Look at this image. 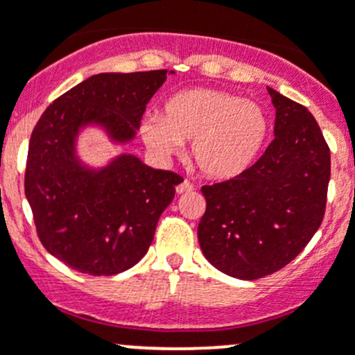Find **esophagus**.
<instances>
[{
    "mask_svg": "<svg viewBox=\"0 0 355 355\" xmlns=\"http://www.w3.org/2000/svg\"><path fill=\"white\" fill-rule=\"evenodd\" d=\"M192 191H194V185L187 180H184L182 184L177 185V194H187V192H192Z\"/></svg>",
    "mask_w": 355,
    "mask_h": 355,
    "instance_id": "obj_1",
    "label": "esophagus"
}]
</instances>
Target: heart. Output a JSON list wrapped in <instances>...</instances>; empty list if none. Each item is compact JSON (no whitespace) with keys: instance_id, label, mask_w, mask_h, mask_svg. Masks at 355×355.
Returning a JSON list of instances; mask_svg holds the SVG:
<instances>
[{"instance_id":"obj_1","label":"heart","mask_w":355,"mask_h":355,"mask_svg":"<svg viewBox=\"0 0 355 355\" xmlns=\"http://www.w3.org/2000/svg\"><path fill=\"white\" fill-rule=\"evenodd\" d=\"M270 130L257 103L218 89H191L166 101L161 114L142 118L144 144L170 157L191 142L194 163L206 177L230 180L245 173L263 151Z\"/></svg>"}]
</instances>
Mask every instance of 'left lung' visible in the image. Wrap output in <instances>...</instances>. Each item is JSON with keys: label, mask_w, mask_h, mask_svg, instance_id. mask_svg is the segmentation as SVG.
I'll return each instance as SVG.
<instances>
[{"label": "left lung", "mask_w": 355, "mask_h": 355, "mask_svg": "<svg viewBox=\"0 0 355 355\" xmlns=\"http://www.w3.org/2000/svg\"><path fill=\"white\" fill-rule=\"evenodd\" d=\"M275 139L239 177L204 185L206 213L198 227L204 257L239 280L282 270L323 221L330 149L313 114L268 87Z\"/></svg>", "instance_id": "obj_1"}]
</instances>
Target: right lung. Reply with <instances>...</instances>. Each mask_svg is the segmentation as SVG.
Wrapping results in <instances>:
<instances>
[{
  "label": "right lung",
  "instance_id": "obj_1",
  "mask_svg": "<svg viewBox=\"0 0 355 355\" xmlns=\"http://www.w3.org/2000/svg\"><path fill=\"white\" fill-rule=\"evenodd\" d=\"M171 73L92 75L39 118L28 142L25 198L42 245L71 270L110 277L148 252L182 178L130 153L96 166L82 159L78 141L94 128L113 146L130 144L146 105Z\"/></svg>",
  "mask_w": 355,
  "mask_h": 355
}]
</instances>
